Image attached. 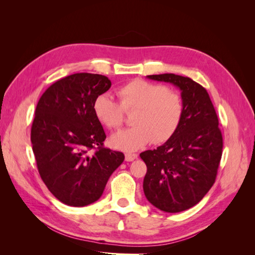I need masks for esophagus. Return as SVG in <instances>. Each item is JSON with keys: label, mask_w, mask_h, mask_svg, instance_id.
I'll list each match as a JSON object with an SVG mask.
<instances>
[{"label": "esophagus", "mask_w": 255, "mask_h": 255, "mask_svg": "<svg viewBox=\"0 0 255 255\" xmlns=\"http://www.w3.org/2000/svg\"><path fill=\"white\" fill-rule=\"evenodd\" d=\"M136 158H137V154H130V153L126 154V160L127 161H132Z\"/></svg>", "instance_id": "esophagus-1"}]
</instances>
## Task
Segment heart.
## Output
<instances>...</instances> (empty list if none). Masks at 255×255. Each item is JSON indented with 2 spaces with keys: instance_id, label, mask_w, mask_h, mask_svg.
Instances as JSON below:
<instances>
[{
  "instance_id": "heart-1",
  "label": "heart",
  "mask_w": 255,
  "mask_h": 255,
  "mask_svg": "<svg viewBox=\"0 0 255 255\" xmlns=\"http://www.w3.org/2000/svg\"><path fill=\"white\" fill-rule=\"evenodd\" d=\"M119 103L107 94L94 101V113L100 123L109 128H119L125 112L135 111L133 128L121 129L111 137L114 148L134 152L152 140L163 143L174 135L183 115V101L176 91L163 85L136 79L117 90Z\"/></svg>"
}]
</instances>
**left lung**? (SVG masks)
<instances>
[{"mask_svg": "<svg viewBox=\"0 0 255 255\" xmlns=\"http://www.w3.org/2000/svg\"><path fill=\"white\" fill-rule=\"evenodd\" d=\"M181 90L183 115L174 135L154 150L140 153L146 165L143 192L166 213H180L199 203L211 189L222 155L218 117L205 88L173 73L146 75Z\"/></svg>", "mask_w": 255, "mask_h": 255, "instance_id": "obj_1", "label": "left lung"}]
</instances>
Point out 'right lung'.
<instances>
[{
  "label": "right lung",
  "mask_w": 255,
  "mask_h": 255,
  "mask_svg": "<svg viewBox=\"0 0 255 255\" xmlns=\"http://www.w3.org/2000/svg\"><path fill=\"white\" fill-rule=\"evenodd\" d=\"M111 86L105 75L75 73L51 85L37 104L30 141L38 171L64 204L96 202L125 160L122 152L103 146L106 135L94 113L95 99ZM91 148L97 151L89 154Z\"/></svg>",
  "instance_id": "1"
}]
</instances>
